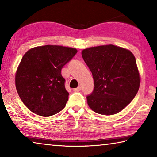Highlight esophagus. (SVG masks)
<instances>
[{"label": "esophagus", "mask_w": 157, "mask_h": 157, "mask_svg": "<svg viewBox=\"0 0 157 157\" xmlns=\"http://www.w3.org/2000/svg\"><path fill=\"white\" fill-rule=\"evenodd\" d=\"M81 89H82V87H81L80 86H78V88L73 89V91H75V92H79V91H81Z\"/></svg>", "instance_id": "obj_1"}]
</instances>
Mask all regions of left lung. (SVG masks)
I'll use <instances>...</instances> for the list:
<instances>
[{"label": "left lung", "instance_id": "8db88e82", "mask_svg": "<svg viewBox=\"0 0 157 157\" xmlns=\"http://www.w3.org/2000/svg\"><path fill=\"white\" fill-rule=\"evenodd\" d=\"M91 71L94 91L86 96L91 109L102 115L120 112L136 96L140 77L136 59L128 50L107 45L82 50Z\"/></svg>", "mask_w": 157, "mask_h": 157}]
</instances>
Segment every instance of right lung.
I'll list each match as a JSON object with an SVG mask.
<instances>
[{
  "label": "right lung",
  "instance_id": "add662e5",
  "mask_svg": "<svg viewBox=\"0 0 157 157\" xmlns=\"http://www.w3.org/2000/svg\"><path fill=\"white\" fill-rule=\"evenodd\" d=\"M77 52L71 48L47 45L32 48L23 55L16 74V88L31 111L50 116L65 107L69 94L62 68Z\"/></svg>",
  "mask_w": 157,
  "mask_h": 157
}]
</instances>
